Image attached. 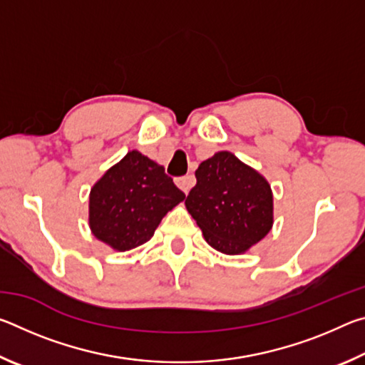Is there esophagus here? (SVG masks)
Masks as SVG:
<instances>
[{"label":"esophagus","mask_w":365,"mask_h":365,"mask_svg":"<svg viewBox=\"0 0 365 365\" xmlns=\"http://www.w3.org/2000/svg\"><path fill=\"white\" fill-rule=\"evenodd\" d=\"M175 183H177V187L180 188L185 195H188V191L193 188V185H195V177L193 175L178 177L177 180H175Z\"/></svg>","instance_id":"obj_1"}]
</instances>
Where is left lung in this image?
<instances>
[{
	"instance_id": "8db88e82",
	"label": "left lung",
	"mask_w": 365,
	"mask_h": 365,
	"mask_svg": "<svg viewBox=\"0 0 365 365\" xmlns=\"http://www.w3.org/2000/svg\"><path fill=\"white\" fill-rule=\"evenodd\" d=\"M185 200L209 246L224 255H245L272 230L274 195L269 182L230 151H217L195 172Z\"/></svg>"
}]
</instances>
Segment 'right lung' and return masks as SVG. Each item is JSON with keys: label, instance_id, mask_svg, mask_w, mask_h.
I'll list each match as a JSON object with an SVG mask.
<instances>
[{"label": "right lung", "instance_id": "add662e5", "mask_svg": "<svg viewBox=\"0 0 365 365\" xmlns=\"http://www.w3.org/2000/svg\"><path fill=\"white\" fill-rule=\"evenodd\" d=\"M183 200L163 165L132 150L91 187L90 230L114 251H130L151 240L164 215Z\"/></svg>", "mask_w": 365, "mask_h": 365}]
</instances>
